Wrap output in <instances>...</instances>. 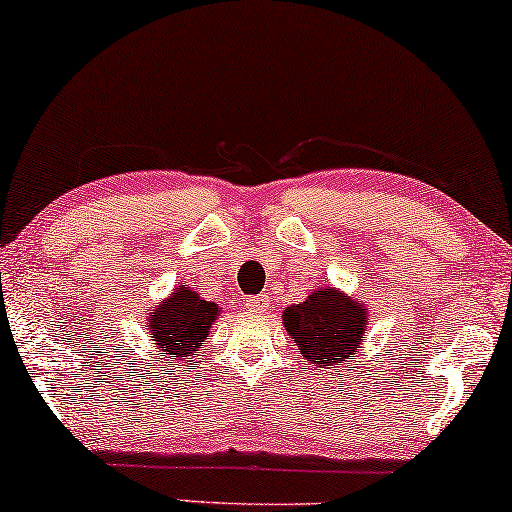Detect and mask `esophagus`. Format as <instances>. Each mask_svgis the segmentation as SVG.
Here are the masks:
<instances>
[{
    "label": "esophagus",
    "mask_w": 512,
    "mask_h": 512,
    "mask_svg": "<svg viewBox=\"0 0 512 512\" xmlns=\"http://www.w3.org/2000/svg\"><path fill=\"white\" fill-rule=\"evenodd\" d=\"M268 305H270V300H268V296H251L249 300H247V307L249 310H254V312H263V310H268Z\"/></svg>",
    "instance_id": "esophagus-1"
}]
</instances>
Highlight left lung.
<instances>
[{
	"instance_id": "left-lung-1",
	"label": "left lung",
	"mask_w": 512,
	"mask_h": 512,
	"mask_svg": "<svg viewBox=\"0 0 512 512\" xmlns=\"http://www.w3.org/2000/svg\"><path fill=\"white\" fill-rule=\"evenodd\" d=\"M286 331L298 342L300 354L317 368L338 366L361 345L366 331V310L361 300L335 289L312 291L307 300L286 307Z\"/></svg>"
}]
</instances>
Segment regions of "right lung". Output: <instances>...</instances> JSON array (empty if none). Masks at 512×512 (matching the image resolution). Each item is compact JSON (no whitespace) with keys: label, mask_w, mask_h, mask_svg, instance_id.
<instances>
[{"label":"right lung","mask_w":512,"mask_h":512,"mask_svg":"<svg viewBox=\"0 0 512 512\" xmlns=\"http://www.w3.org/2000/svg\"><path fill=\"white\" fill-rule=\"evenodd\" d=\"M219 312V305L202 300L188 286H181L172 298H167L151 312L149 326L153 345L160 349L167 363L193 359V354L205 345L209 328Z\"/></svg>","instance_id":"obj_1"}]
</instances>
